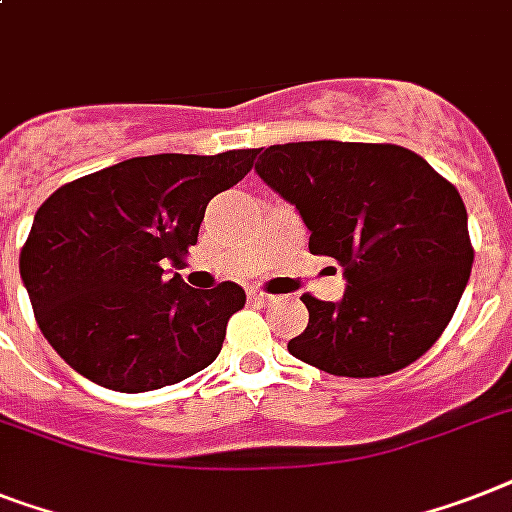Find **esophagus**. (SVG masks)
I'll use <instances>...</instances> for the list:
<instances>
[{"label": "esophagus", "mask_w": 512, "mask_h": 512, "mask_svg": "<svg viewBox=\"0 0 512 512\" xmlns=\"http://www.w3.org/2000/svg\"><path fill=\"white\" fill-rule=\"evenodd\" d=\"M247 299L252 302V305H270V302H276V297L268 292H263V289H252V292L247 294Z\"/></svg>", "instance_id": "34e87169"}]
</instances>
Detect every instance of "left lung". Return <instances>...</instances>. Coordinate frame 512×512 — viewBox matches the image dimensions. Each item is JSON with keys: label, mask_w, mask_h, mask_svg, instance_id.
Returning a JSON list of instances; mask_svg holds the SVG:
<instances>
[{"label": "left lung", "mask_w": 512, "mask_h": 512, "mask_svg": "<svg viewBox=\"0 0 512 512\" xmlns=\"http://www.w3.org/2000/svg\"><path fill=\"white\" fill-rule=\"evenodd\" d=\"M257 176L292 202L310 252L344 268L342 302L302 294L310 321L289 352L331 376L402 371L434 347L471 278L460 191L397 144H273Z\"/></svg>", "instance_id": "8db88e82"}]
</instances>
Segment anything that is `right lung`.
<instances>
[{
    "instance_id": "obj_1",
    "label": "right lung",
    "mask_w": 512,
    "mask_h": 512,
    "mask_svg": "<svg viewBox=\"0 0 512 512\" xmlns=\"http://www.w3.org/2000/svg\"><path fill=\"white\" fill-rule=\"evenodd\" d=\"M257 149L123 160L60 186L36 210L20 276L54 352L115 392H152L207 368L247 294L165 276L197 244L207 202L239 184Z\"/></svg>"
}]
</instances>
